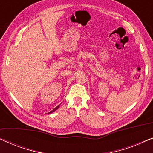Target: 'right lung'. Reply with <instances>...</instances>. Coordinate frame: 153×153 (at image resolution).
Segmentation results:
<instances>
[{
  "instance_id": "obj_1",
  "label": "right lung",
  "mask_w": 153,
  "mask_h": 153,
  "mask_svg": "<svg viewBox=\"0 0 153 153\" xmlns=\"http://www.w3.org/2000/svg\"><path fill=\"white\" fill-rule=\"evenodd\" d=\"M59 106H60V105H58V106H56V107L55 108H54V109H53V110H52V111H50L49 113H53V112H54V111H56V110H57V109H58V108H59Z\"/></svg>"
}]
</instances>
